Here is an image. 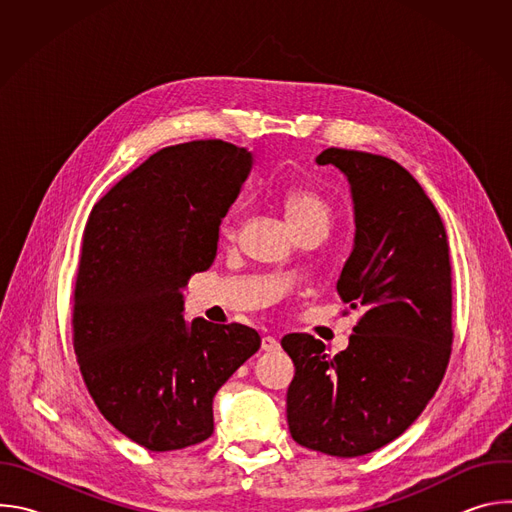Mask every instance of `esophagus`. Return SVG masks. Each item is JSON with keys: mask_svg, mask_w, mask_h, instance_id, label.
Here are the masks:
<instances>
[{"mask_svg": "<svg viewBox=\"0 0 512 512\" xmlns=\"http://www.w3.org/2000/svg\"><path fill=\"white\" fill-rule=\"evenodd\" d=\"M261 350H265V352H277V350H279V342H277L273 336H265V338L261 340Z\"/></svg>", "mask_w": 512, "mask_h": 512, "instance_id": "esophagus-1", "label": "esophagus"}]
</instances>
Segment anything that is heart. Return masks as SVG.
<instances>
[{"instance_id": "1", "label": "heart", "mask_w": 512, "mask_h": 512, "mask_svg": "<svg viewBox=\"0 0 512 512\" xmlns=\"http://www.w3.org/2000/svg\"><path fill=\"white\" fill-rule=\"evenodd\" d=\"M283 208L285 214L289 218V225L298 229L302 225H310V223H330V204L312 190H291L285 194L283 198ZM221 235L225 239H235L237 235V214L235 210L229 212L223 218V225H221Z\"/></svg>"}]
</instances>
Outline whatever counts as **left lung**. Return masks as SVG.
Here are the masks:
<instances>
[{
	"label": "left lung",
	"instance_id": "1",
	"mask_svg": "<svg viewBox=\"0 0 512 512\" xmlns=\"http://www.w3.org/2000/svg\"><path fill=\"white\" fill-rule=\"evenodd\" d=\"M350 186L354 245L336 291L362 318L346 350L326 354L310 334H287L296 375L287 423L310 450L356 458L399 437L440 387L452 350V265L446 229L419 182L395 160L328 148Z\"/></svg>",
	"mask_w": 512,
	"mask_h": 512
}]
</instances>
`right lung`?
<instances>
[{"label": "right lung", "mask_w": 512, "mask_h": 512, "mask_svg": "<svg viewBox=\"0 0 512 512\" xmlns=\"http://www.w3.org/2000/svg\"><path fill=\"white\" fill-rule=\"evenodd\" d=\"M253 168L221 139L164 148L101 198L75 287V352L105 419L172 452L214 429L212 399L259 346L243 324L184 320L188 279L216 257L218 229Z\"/></svg>", "instance_id": "1"}]
</instances>
